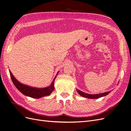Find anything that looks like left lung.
<instances>
[{
	"instance_id": "left-lung-1",
	"label": "left lung",
	"mask_w": 131,
	"mask_h": 131,
	"mask_svg": "<svg viewBox=\"0 0 131 131\" xmlns=\"http://www.w3.org/2000/svg\"><path fill=\"white\" fill-rule=\"evenodd\" d=\"M77 91L78 92V93L84 97H86L88 99H99L100 97H101L105 96L109 94L110 93L111 91H108V92H104V93L102 94H95V95H92V94H88L86 93H85V92H83L81 91H80L78 89H77Z\"/></svg>"
}]
</instances>
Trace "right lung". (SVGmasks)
Masks as SVG:
<instances>
[{
    "instance_id": "1",
    "label": "right lung",
    "mask_w": 131,
    "mask_h": 131,
    "mask_svg": "<svg viewBox=\"0 0 131 131\" xmlns=\"http://www.w3.org/2000/svg\"><path fill=\"white\" fill-rule=\"evenodd\" d=\"M9 72L12 81L13 82L15 86L16 87V88L20 92H22L23 95L30 97L32 98L35 99H39L40 97H42L48 96L52 93V91L54 89V83L55 79L56 78L57 75L59 72H58L57 73L56 76L54 78L52 83L50 84V85L44 88H36L30 87L20 83L15 78L13 74L11 72V71H9Z\"/></svg>"
}]
</instances>
